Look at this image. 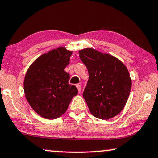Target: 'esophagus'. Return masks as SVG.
Wrapping results in <instances>:
<instances>
[{"mask_svg":"<svg viewBox=\"0 0 158 158\" xmlns=\"http://www.w3.org/2000/svg\"><path fill=\"white\" fill-rule=\"evenodd\" d=\"M76 87H77V88L78 92L80 93L81 91V86L80 85H76Z\"/></svg>","mask_w":158,"mask_h":158,"instance_id":"1","label":"esophagus"}]
</instances>
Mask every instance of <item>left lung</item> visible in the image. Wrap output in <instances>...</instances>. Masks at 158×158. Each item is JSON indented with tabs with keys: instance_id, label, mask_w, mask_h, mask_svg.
Segmentation results:
<instances>
[{
	"instance_id": "obj_1",
	"label": "left lung",
	"mask_w": 158,
	"mask_h": 158,
	"mask_svg": "<svg viewBox=\"0 0 158 158\" xmlns=\"http://www.w3.org/2000/svg\"><path fill=\"white\" fill-rule=\"evenodd\" d=\"M89 78L83 97L90 113L107 120L118 115L129 98L131 79L127 66L112 55L92 48L79 50Z\"/></svg>"
}]
</instances>
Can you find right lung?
<instances>
[{
	"label": "right lung",
	"instance_id": "obj_1",
	"mask_svg": "<svg viewBox=\"0 0 158 158\" xmlns=\"http://www.w3.org/2000/svg\"><path fill=\"white\" fill-rule=\"evenodd\" d=\"M72 51L65 47L39 56L27 69L24 90L27 102L39 115L47 119L61 116L78 93L69 84L70 76L64 71Z\"/></svg>",
	"mask_w": 158,
	"mask_h": 158
}]
</instances>
